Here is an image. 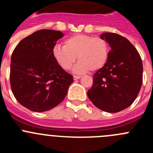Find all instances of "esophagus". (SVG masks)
I'll list each match as a JSON object with an SVG mask.
<instances>
[{"instance_id":"1","label":"esophagus","mask_w":153,"mask_h":153,"mask_svg":"<svg viewBox=\"0 0 153 153\" xmlns=\"http://www.w3.org/2000/svg\"><path fill=\"white\" fill-rule=\"evenodd\" d=\"M73 78H74V80H78V79H80V78H81V76H80V75H74Z\"/></svg>"}]
</instances>
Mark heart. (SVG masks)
I'll return each instance as SVG.
<instances>
[{
    "label": "heart",
    "mask_w": 153,
    "mask_h": 153,
    "mask_svg": "<svg viewBox=\"0 0 153 153\" xmlns=\"http://www.w3.org/2000/svg\"><path fill=\"white\" fill-rule=\"evenodd\" d=\"M54 58L64 70H69L76 61L79 62L74 68L76 73H84L90 69L96 71L106 63L109 55L107 42L100 37L75 35L64 41V46L56 45L52 49Z\"/></svg>",
    "instance_id": "1"
}]
</instances>
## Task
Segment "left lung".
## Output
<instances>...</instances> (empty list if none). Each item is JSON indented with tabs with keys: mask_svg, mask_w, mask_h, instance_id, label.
Returning a JSON list of instances; mask_svg holds the SVG:
<instances>
[{
	"mask_svg": "<svg viewBox=\"0 0 153 153\" xmlns=\"http://www.w3.org/2000/svg\"><path fill=\"white\" fill-rule=\"evenodd\" d=\"M100 37L111 49L105 65L93 75V84L87 95L98 109L118 112L130 106L138 96L143 82L142 61L124 37L112 32Z\"/></svg>",
	"mask_w": 153,
	"mask_h": 153,
	"instance_id": "left-lung-1",
	"label": "left lung"
}]
</instances>
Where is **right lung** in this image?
Here are the masks:
<instances>
[{
	"mask_svg": "<svg viewBox=\"0 0 153 153\" xmlns=\"http://www.w3.org/2000/svg\"><path fill=\"white\" fill-rule=\"evenodd\" d=\"M64 34L41 29L20 41L12 52L10 84L14 96L22 106L37 112L60 104L73 82L54 58L52 49Z\"/></svg>",
	"mask_w": 153,
	"mask_h": 153,
	"instance_id": "right-lung-1",
	"label": "right lung"
}]
</instances>
